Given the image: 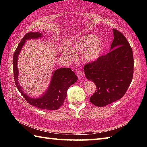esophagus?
I'll list each match as a JSON object with an SVG mask.
<instances>
[{
    "label": "esophagus",
    "instance_id": "esophagus-1",
    "mask_svg": "<svg viewBox=\"0 0 147 147\" xmlns=\"http://www.w3.org/2000/svg\"><path fill=\"white\" fill-rule=\"evenodd\" d=\"M83 73L82 71H76V75L78 78H82L83 76Z\"/></svg>",
    "mask_w": 147,
    "mask_h": 147
}]
</instances>
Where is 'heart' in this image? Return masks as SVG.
I'll return each instance as SVG.
<instances>
[{"instance_id": "1", "label": "heart", "mask_w": 147, "mask_h": 147, "mask_svg": "<svg viewBox=\"0 0 147 147\" xmlns=\"http://www.w3.org/2000/svg\"><path fill=\"white\" fill-rule=\"evenodd\" d=\"M74 49L76 51L83 52V58L86 61H92L100 55L104 49V44L94 35H85L76 40ZM68 55L71 58L73 54L69 52Z\"/></svg>"}]
</instances>
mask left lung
Listing matches in <instances>:
<instances>
[{
  "label": "left lung",
  "instance_id": "left-lung-1",
  "mask_svg": "<svg viewBox=\"0 0 147 147\" xmlns=\"http://www.w3.org/2000/svg\"><path fill=\"white\" fill-rule=\"evenodd\" d=\"M111 51L84 66L86 78L96 85L90 101L104 107L121 98L128 89L133 76L134 61L131 47L123 33L113 29Z\"/></svg>",
  "mask_w": 147,
  "mask_h": 147
}]
</instances>
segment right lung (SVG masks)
<instances>
[{"label":"right lung","instance_id":"obj_1","mask_svg":"<svg viewBox=\"0 0 147 147\" xmlns=\"http://www.w3.org/2000/svg\"><path fill=\"white\" fill-rule=\"evenodd\" d=\"M42 35V34L38 32H29L24 36L18 44L13 55V72L15 84L21 94L30 105L46 110H57L63 104L69 87L78 80V77L70 68H61L55 71L47 91L44 95L39 98H32L26 95L23 92L18 81L17 61L18 54L21 51L22 47L23 46L26 40L37 38Z\"/></svg>","mask_w":147,"mask_h":147}]
</instances>
